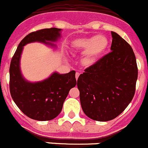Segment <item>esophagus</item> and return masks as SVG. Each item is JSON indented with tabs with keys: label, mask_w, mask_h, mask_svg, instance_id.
Instances as JSON below:
<instances>
[{
	"label": "esophagus",
	"mask_w": 148,
	"mask_h": 148,
	"mask_svg": "<svg viewBox=\"0 0 148 148\" xmlns=\"http://www.w3.org/2000/svg\"><path fill=\"white\" fill-rule=\"evenodd\" d=\"M79 75H80V73H78V72H77V73H75V78H76V80H78V77H79Z\"/></svg>",
	"instance_id": "esophagus-1"
}]
</instances>
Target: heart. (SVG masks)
I'll return each mask as SVG.
<instances>
[{
	"label": "heart",
	"instance_id": "heart-1",
	"mask_svg": "<svg viewBox=\"0 0 148 148\" xmlns=\"http://www.w3.org/2000/svg\"><path fill=\"white\" fill-rule=\"evenodd\" d=\"M108 46V40L103 36H96L78 39L73 43V48L76 50L85 51L84 62L91 64L95 58L100 55Z\"/></svg>",
	"mask_w": 148,
	"mask_h": 148
}]
</instances>
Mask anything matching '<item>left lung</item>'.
Instances as JSON below:
<instances>
[{"mask_svg": "<svg viewBox=\"0 0 148 148\" xmlns=\"http://www.w3.org/2000/svg\"><path fill=\"white\" fill-rule=\"evenodd\" d=\"M111 51L85 69L78 88L84 113L97 121L119 116L134 96L138 68L130 45L115 32Z\"/></svg>", "mask_w": 148, "mask_h": 148, "instance_id": "left-lung-1", "label": "left lung"}]
</instances>
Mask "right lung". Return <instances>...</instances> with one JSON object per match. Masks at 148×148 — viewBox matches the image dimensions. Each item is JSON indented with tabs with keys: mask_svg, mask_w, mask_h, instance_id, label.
Returning <instances> with one entry per match:
<instances>
[{
	"mask_svg": "<svg viewBox=\"0 0 148 148\" xmlns=\"http://www.w3.org/2000/svg\"><path fill=\"white\" fill-rule=\"evenodd\" d=\"M61 29L56 27L32 32L19 43L11 61L9 68V88L12 97L25 115L40 121L56 118L62 109L63 103L70 88L76 85L75 71L67 74L53 73L49 78L37 83L25 81L21 74L19 60L23 46L31 42L54 44L60 36Z\"/></svg>",
	"mask_w": 148,
	"mask_h": 148,
	"instance_id": "obj_1",
	"label": "right lung"
}]
</instances>
